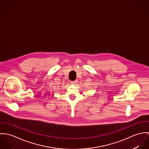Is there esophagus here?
<instances>
[{"label": "esophagus", "instance_id": "esophagus-1", "mask_svg": "<svg viewBox=\"0 0 149 149\" xmlns=\"http://www.w3.org/2000/svg\"><path fill=\"white\" fill-rule=\"evenodd\" d=\"M77 81H71V83H72V84H76L77 83Z\"/></svg>", "mask_w": 149, "mask_h": 149}]
</instances>
